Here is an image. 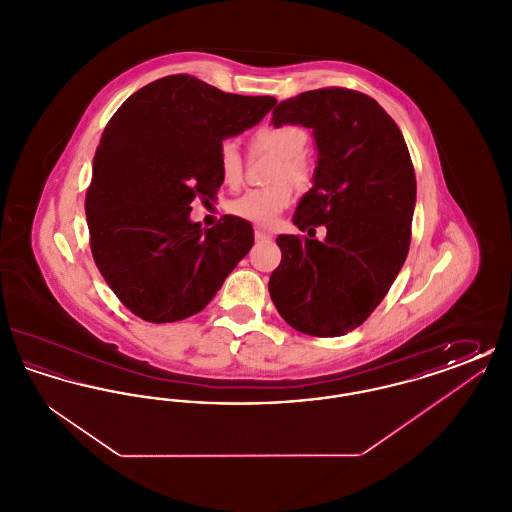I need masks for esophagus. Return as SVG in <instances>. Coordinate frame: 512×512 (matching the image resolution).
Returning a JSON list of instances; mask_svg holds the SVG:
<instances>
[{
  "label": "esophagus",
  "instance_id": "34e87169",
  "mask_svg": "<svg viewBox=\"0 0 512 512\" xmlns=\"http://www.w3.org/2000/svg\"><path fill=\"white\" fill-rule=\"evenodd\" d=\"M272 234L263 228H255V240H268Z\"/></svg>",
  "mask_w": 512,
  "mask_h": 512
}]
</instances>
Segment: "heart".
<instances>
[{"label":"heart","mask_w":512,"mask_h":512,"mask_svg":"<svg viewBox=\"0 0 512 512\" xmlns=\"http://www.w3.org/2000/svg\"><path fill=\"white\" fill-rule=\"evenodd\" d=\"M307 136L297 126H263L253 138L251 147L255 151H270L282 157L278 167V180H292L295 184H305L309 178L307 163L301 159ZM219 172L226 186H240L244 178V157L234 142H224L219 149ZM292 186L282 182L268 188H251L244 195L232 201L230 211L240 219L249 220L259 226L274 224L282 211L292 203Z\"/></svg>","instance_id":"obj_1"}]
</instances>
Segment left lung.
I'll list each match as a JSON object with an SVG mask.
<instances>
[{
    "mask_svg": "<svg viewBox=\"0 0 512 512\" xmlns=\"http://www.w3.org/2000/svg\"><path fill=\"white\" fill-rule=\"evenodd\" d=\"M272 124L311 128L318 159L313 188L293 215L309 238H276L282 261L268 292L295 330L343 336L382 303L407 259L416 203L409 149L378 101L345 88L286 99ZM320 223L324 241L312 238Z\"/></svg>",
    "mask_w": 512,
    "mask_h": 512,
    "instance_id": "obj_1",
    "label": "left lung"
}]
</instances>
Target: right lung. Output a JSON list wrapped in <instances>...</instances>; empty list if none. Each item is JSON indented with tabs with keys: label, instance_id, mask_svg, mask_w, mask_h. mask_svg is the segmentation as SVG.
Wrapping results in <instances>:
<instances>
[{
	"label": "right lung",
	"instance_id": "obj_1",
	"mask_svg": "<svg viewBox=\"0 0 512 512\" xmlns=\"http://www.w3.org/2000/svg\"><path fill=\"white\" fill-rule=\"evenodd\" d=\"M276 105L188 74L132 94L105 126L86 217L105 282L136 317L176 322L203 311L253 245L247 220L213 228L190 219L195 197L219 192V149Z\"/></svg>",
	"mask_w": 512,
	"mask_h": 512
}]
</instances>
